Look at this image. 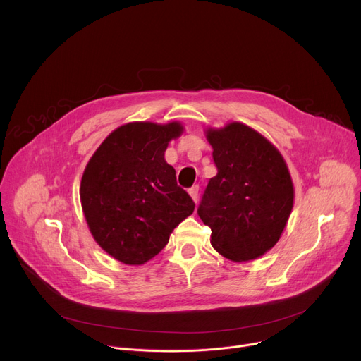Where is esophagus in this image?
<instances>
[{
  "label": "esophagus",
  "instance_id": "esophagus-1",
  "mask_svg": "<svg viewBox=\"0 0 361 361\" xmlns=\"http://www.w3.org/2000/svg\"><path fill=\"white\" fill-rule=\"evenodd\" d=\"M191 199L194 200V203H197L199 200V185H192L190 190H188Z\"/></svg>",
  "mask_w": 361,
  "mask_h": 361
}]
</instances>
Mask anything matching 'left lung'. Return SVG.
Returning a JSON list of instances; mask_svg holds the SVG:
<instances>
[{
  "label": "left lung",
  "instance_id": "8db88e82",
  "mask_svg": "<svg viewBox=\"0 0 361 361\" xmlns=\"http://www.w3.org/2000/svg\"><path fill=\"white\" fill-rule=\"evenodd\" d=\"M217 176L197 213L212 246L235 262L253 260L279 240L293 206V185L279 151L255 129L232 122L207 129Z\"/></svg>",
  "mask_w": 361,
  "mask_h": 361
}]
</instances>
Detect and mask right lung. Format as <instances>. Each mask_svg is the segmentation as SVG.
<instances>
[{
  "label": "right lung",
  "instance_id": "obj_1",
  "mask_svg": "<svg viewBox=\"0 0 361 361\" xmlns=\"http://www.w3.org/2000/svg\"><path fill=\"white\" fill-rule=\"evenodd\" d=\"M183 133L178 122H130L116 128L94 151L80 183V202L93 239L125 265H142L169 243L194 212L164 159Z\"/></svg>",
  "mask_w": 361,
  "mask_h": 361
}]
</instances>
